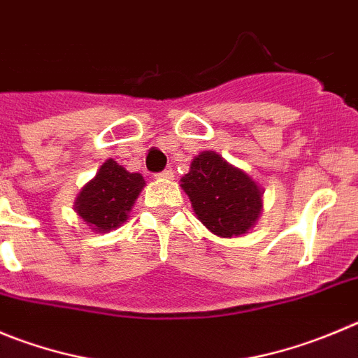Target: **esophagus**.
<instances>
[{
    "label": "esophagus",
    "instance_id": "esophagus-1",
    "mask_svg": "<svg viewBox=\"0 0 358 358\" xmlns=\"http://www.w3.org/2000/svg\"><path fill=\"white\" fill-rule=\"evenodd\" d=\"M173 176H175L173 169H164L162 173H157L155 178L157 180H173Z\"/></svg>",
    "mask_w": 358,
    "mask_h": 358
}]
</instances>
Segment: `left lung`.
Segmentation results:
<instances>
[{
    "instance_id": "left-lung-1",
    "label": "left lung",
    "mask_w": 358,
    "mask_h": 358,
    "mask_svg": "<svg viewBox=\"0 0 358 358\" xmlns=\"http://www.w3.org/2000/svg\"><path fill=\"white\" fill-rule=\"evenodd\" d=\"M180 187L201 224L220 238L245 235L263 212L262 185L212 150L192 159Z\"/></svg>"
}]
</instances>
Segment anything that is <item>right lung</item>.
Here are the masks:
<instances>
[{"label":"right lung","mask_w":358,"mask_h":358,"mask_svg":"<svg viewBox=\"0 0 358 358\" xmlns=\"http://www.w3.org/2000/svg\"><path fill=\"white\" fill-rule=\"evenodd\" d=\"M145 187L139 173H129L108 159L73 201V210L93 233H108L129 219V212Z\"/></svg>","instance_id":"add662e5"}]
</instances>
